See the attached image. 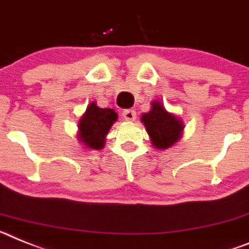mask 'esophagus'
I'll return each mask as SVG.
<instances>
[{
  "mask_svg": "<svg viewBox=\"0 0 249 249\" xmlns=\"http://www.w3.org/2000/svg\"><path fill=\"white\" fill-rule=\"evenodd\" d=\"M123 116H124V119L126 122H133V120H135V118H137V112L131 109H126L123 111Z\"/></svg>",
  "mask_w": 249,
  "mask_h": 249,
  "instance_id": "esophagus-1",
  "label": "esophagus"
}]
</instances>
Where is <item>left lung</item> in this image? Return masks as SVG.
<instances>
[{"instance_id": "obj_1", "label": "left lung", "mask_w": 249, "mask_h": 249, "mask_svg": "<svg viewBox=\"0 0 249 249\" xmlns=\"http://www.w3.org/2000/svg\"><path fill=\"white\" fill-rule=\"evenodd\" d=\"M142 123L148 131L151 144L161 150H165L179 142L184 130V124L180 119L166 111L163 103L159 100L151 103L150 111L142 115Z\"/></svg>"}]
</instances>
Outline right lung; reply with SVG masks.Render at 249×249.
<instances>
[{
    "mask_svg": "<svg viewBox=\"0 0 249 249\" xmlns=\"http://www.w3.org/2000/svg\"><path fill=\"white\" fill-rule=\"evenodd\" d=\"M116 120L118 114L114 109H101L96 103L89 104L77 125V139L86 149L100 150L105 145L110 127Z\"/></svg>",
    "mask_w": 249,
    "mask_h": 249,
    "instance_id": "right-lung-1",
    "label": "right lung"
}]
</instances>
